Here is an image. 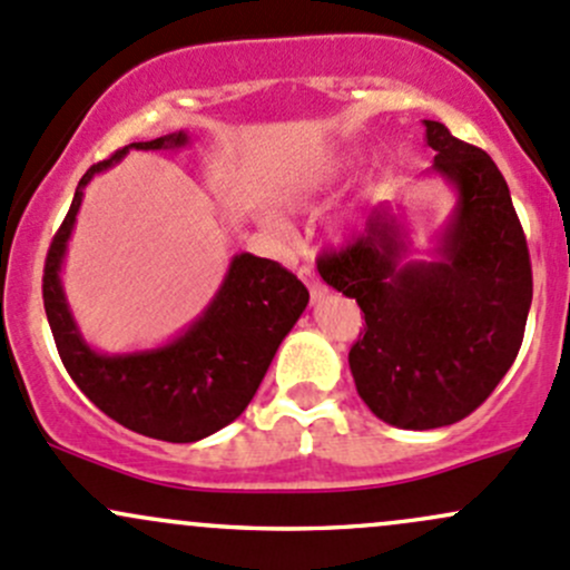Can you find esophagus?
<instances>
[{
  "mask_svg": "<svg viewBox=\"0 0 570 570\" xmlns=\"http://www.w3.org/2000/svg\"><path fill=\"white\" fill-rule=\"evenodd\" d=\"M301 275L305 278V284H308V292H311V301H322V297L327 295V286L322 284V281L314 278V273H311V267H301Z\"/></svg>",
  "mask_w": 570,
  "mask_h": 570,
  "instance_id": "34e87169",
  "label": "esophagus"
}]
</instances>
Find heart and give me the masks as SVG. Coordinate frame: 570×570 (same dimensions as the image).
I'll list each match as a JSON object with an SVG mask.
<instances>
[{
  "instance_id": "b5f03b06",
  "label": "heart",
  "mask_w": 570,
  "mask_h": 570,
  "mask_svg": "<svg viewBox=\"0 0 570 570\" xmlns=\"http://www.w3.org/2000/svg\"><path fill=\"white\" fill-rule=\"evenodd\" d=\"M346 169H350V164H344V160H341V164H335V166H331V169H327V171H322L320 177H311L308 183H303L301 188L295 190V196H292V199H295L297 205H305V202H311V196H314L316 190H322V185L333 183V179L344 175ZM269 224H273L275 229H278V226H281V220H278V218H269Z\"/></svg>"
}]
</instances>
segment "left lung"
<instances>
[{
    "label": "left lung",
    "instance_id": "1",
    "mask_svg": "<svg viewBox=\"0 0 570 570\" xmlns=\"http://www.w3.org/2000/svg\"><path fill=\"white\" fill-rule=\"evenodd\" d=\"M431 171L459 202L440 259H406L410 239L387 207L361 237L316 262L320 275L361 305L350 350L361 399L399 429H440L475 412L519 355L532 303L527 237L505 177L483 149L423 119Z\"/></svg>",
    "mask_w": 570,
    "mask_h": 570
}]
</instances>
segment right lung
<instances>
[{
	"label": "right lung",
	"instance_id": "1",
	"mask_svg": "<svg viewBox=\"0 0 570 570\" xmlns=\"http://www.w3.org/2000/svg\"><path fill=\"white\" fill-rule=\"evenodd\" d=\"M188 134L136 141L89 166L73 205L51 239L43 267V305L70 380L119 426L164 442H196L229 426L259 391L281 341L308 305L297 275L273 259L237 254L205 314L171 344L130 355H100L81 338L65 301V245L81 207L83 185L128 149H175Z\"/></svg>",
	"mask_w": 570,
	"mask_h": 570
}]
</instances>
